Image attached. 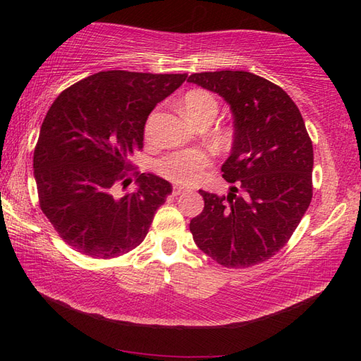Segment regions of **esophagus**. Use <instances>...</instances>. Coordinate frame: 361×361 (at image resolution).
Masks as SVG:
<instances>
[{"label":"esophagus","instance_id":"esophagus-1","mask_svg":"<svg viewBox=\"0 0 361 361\" xmlns=\"http://www.w3.org/2000/svg\"><path fill=\"white\" fill-rule=\"evenodd\" d=\"M183 192H185V188H181V186H173V189H172V194H173L175 197L181 195Z\"/></svg>","mask_w":361,"mask_h":361}]
</instances>
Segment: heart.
I'll use <instances>...</instances> for the list:
<instances>
[{"label":"heart","mask_w":361,"mask_h":361,"mask_svg":"<svg viewBox=\"0 0 361 361\" xmlns=\"http://www.w3.org/2000/svg\"><path fill=\"white\" fill-rule=\"evenodd\" d=\"M219 105L216 97L204 90H192L183 99V111L186 116L200 122L203 119H214ZM145 133H150V122L145 126ZM212 163V155L206 149H181L167 153L157 161L155 169L159 175L178 185H192L200 178L202 172Z\"/></svg>","instance_id":"1"}]
</instances>
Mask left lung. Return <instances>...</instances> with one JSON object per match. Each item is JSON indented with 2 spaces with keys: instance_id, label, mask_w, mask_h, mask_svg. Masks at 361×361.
<instances>
[{
  "instance_id": "8db88e82",
  "label": "left lung",
  "mask_w": 361,
  "mask_h": 361,
  "mask_svg": "<svg viewBox=\"0 0 361 361\" xmlns=\"http://www.w3.org/2000/svg\"><path fill=\"white\" fill-rule=\"evenodd\" d=\"M188 82L224 97L234 116L221 172L235 185L226 197L198 190L204 208L190 220L194 242L228 268L262 264L288 242L312 202L313 147L304 119L286 91L252 73H195Z\"/></svg>"
}]
</instances>
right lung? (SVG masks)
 Instances as JSON below:
<instances>
[{
  "instance_id": "add662e5",
  "label": "right lung",
  "mask_w": 361,
  "mask_h": 361,
  "mask_svg": "<svg viewBox=\"0 0 361 361\" xmlns=\"http://www.w3.org/2000/svg\"><path fill=\"white\" fill-rule=\"evenodd\" d=\"M186 78L101 71L62 91L46 113L34 150L38 203L80 255L113 259L147 235L172 185L136 172V190L116 189L130 185V157L142 149L150 111Z\"/></svg>"
}]
</instances>
